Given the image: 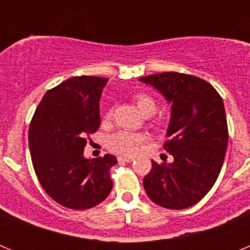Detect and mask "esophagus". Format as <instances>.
Returning a JSON list of instances; mask_svg holds the SVG:
<instances>
[{"mask_svg":"<svg viewBox=\"0 0 250 250\" xmlns=\"http://www.w3.org/2000/svg\"><path fill=\"white\" fill-rule=\"evenodd\" d=\"M119 161H125V163H130V161L134 160L132 156H119L118 158Z\"/></svg>","mask_w":250,"mask_h":250,"instance_id":"esophagus-1","label":"esophagus"}]
</instances>
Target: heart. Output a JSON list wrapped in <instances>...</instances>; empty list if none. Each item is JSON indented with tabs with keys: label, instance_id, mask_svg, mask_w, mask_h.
<instances>
[{
	"label": "heart",
	"instance_id": "obj_1",
	"mask_svg": "<svg viewBox=\"0 0 250 250\" xmlns=\"http://www.w3.org/2000/svg\"><path fill=\"white\" fill-rule=\"evenodd\" d=\"M135 103L139 111L144 115H152L156 110V101L146 94H139L135 96ZM111 111L106 112L105 119H110ZM145 141L144 135L132 134V132L120 131L115 135L110 136L107 140V145L114 152H118L121 155H134L138 151L140 144Z\"/></svg>",
	"mask_w": 250,
	"mask_h": 250
}]
</instances>
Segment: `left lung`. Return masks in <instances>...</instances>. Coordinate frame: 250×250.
Instances as JSON below:
<instances>
[{
  "label": "left lung",
  "instance_id": "1",
  "mask_svg": "<svg viewBox=\"0 0 250 250\" xmlns=\"http://www.w3.org/2000/svg\"><path fill=\"white\" fill-rule=\"evenodd\" d=\"M152 86L171 105L164 147L170 164L151 160L143 180L147 196L167 209H185L202 200L216 182L228 145L223 99L199 77L161 72L139 79Z\"/></svg>",
  "mask_w": 250,
  "mask_h": 250
}]
</instances>
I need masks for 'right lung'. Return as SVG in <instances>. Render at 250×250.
Returning <instances> with one entry per match:
<instances>
[{
	"label": "right lung",
	"instance_id": "obj_1",
	"mask_svg": "<svg viewBox=\"0 0 250 250\" xmlns=\"http://www.w3.org/2000/svg\"><path fill=\"white\" fill-rule=\"evenodd\" d=\"M107 81L96 76L63 81L43 95L30 124L28 145L37 179L68 209H90L112 189L110 169L116 158L83 156L87 135L100 126V98Z\"/></svg>",
	"mask_w": 250,
	"mask_h": 250
}]
</instances>
